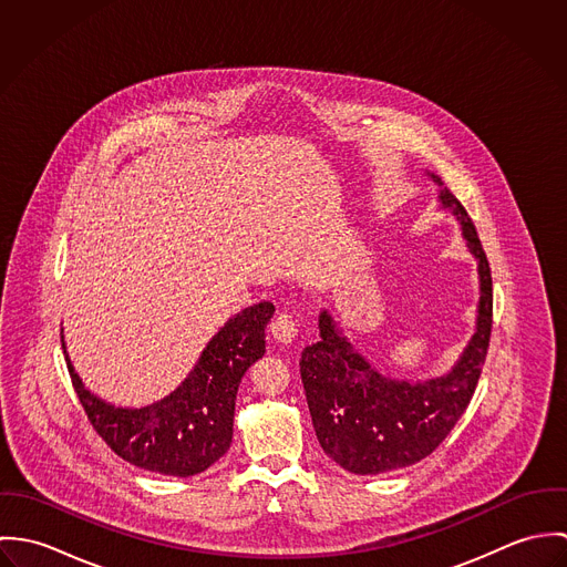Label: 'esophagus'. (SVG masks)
Returning a JSON list of instances; mask_svg holds the SVG:
<instances>
[{"instance_id":"obj_1","label":"esophagus","mask_w":567,"mask_h":567,"mask_svg":"<svg viewBox=\"0 0 567 567\" xmlns=\"http://www.w3.org/2000/svg\"><path fill=\"white\" fill-rule=\"evenodd\" d=\"M270 333H272V338L277 342H284V344L292 342L295 336H297V321H295V317L290 312H286V310L279 312L272 319V323H270Z\"/></svg>"}]
</instances>
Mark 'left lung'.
<instances>
[{"instance_id":"left-lung-1","label":"left lung","mask_w":567,"mask_h":567,"mask_svg":"<svg viewBox=\"0 0 567 567\" xmlns=\"http://www.w3.org/2000/svg\"><path fill=\"white\" fill-rule=\"evenodd\" d=\"M432 178L439 187L443 185L439 176L432 174ZM439 198L461 220L481 275L476 333L456 367L427 382L391 380L351 347L327 312L319 319L321 340L306 347L299 360L317 439L324 454L351 474L395 472L430 456L467 410L483 373L493 324L488 259L456 196L443 187Z\"/></svg>"}]
</instances>
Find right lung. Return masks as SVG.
Returning <instances> with one entry per match:
<instances>
[{
    "label": "right lung",
    "instance_id": "right-lung-1",
    "mask_svg": "<svg viewBox=\"0 0 567 567\" xmlns=\"http://www.w3.org/2000/svg\"><path fill=\"white\" fill-rule=\"evenodd\" d=\"M268 301L229 319L209 340L185 382L157 404L115 408L82 386L68 353V369L86 419L126 463L163 474L196 476L227 454L234 436L236 395L248 367L266 351ZM65 347V340L61 336Z\"/></svg>",
    "mask_w": 567,
    "mask_h": 567
}]
</instances>
